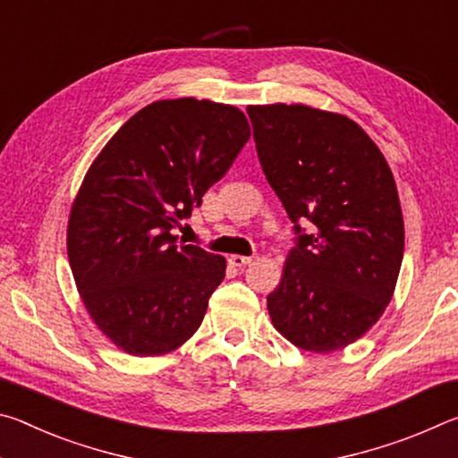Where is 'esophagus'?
I'll return each mask as SVG.
<instances>
[{
  "mask_svg": "<svg viewBox=\"0 0 458 458\" xmlns=\"http://www.w3.org/2000/svg\"><path fill=\"white\" fill-rule=\"evenodd\" d=\"M228 262L232 267H246V265H250L252 262V257H242V254H232V257L228 259Z\"/></svg>",
  "mask_w": 458,
  "mask_h": 458,
  "instance_id": "34e87169",
  "label": "esophagus"
}]
</instances>
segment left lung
<instances>
[{"mask_svg": "<svg viewBox=\"0 0 458 458\" xmlns=\"http://www.w3.org/2000/svg\"><path fill=\"white\" fill-rule=\"evenodd\" d=\"M246 113L262 172L297 234L267 297L270 319L301 350H341L382 317L398 281L404 222L394 175L344 114L283 103Z\"/></svg>", "mask_w": 458, "mask_h": 458, "instance_id": "obj_1", "label": "left lung"}]
</instances>
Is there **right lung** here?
Returning <instances> with one entry per match:
<instances>
[{"label":"right lung","instance_id":"right-lung-1","mask_svg":"<svg viewBox=\"0 0 458 458\" xmlns=\"http://www.w3.org/2000/svg\"><path fill=\"white\" fill-rule=\"evenodd\" d=\"M248 139L236 106L157 100L90 165L68 220V260L92 321L123 352L161 355L198 331L226 260L177 244L174 230Z\"/></svg>","mask_w":458,"mask_h":458}]
</instances>
